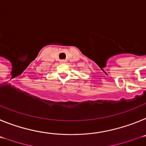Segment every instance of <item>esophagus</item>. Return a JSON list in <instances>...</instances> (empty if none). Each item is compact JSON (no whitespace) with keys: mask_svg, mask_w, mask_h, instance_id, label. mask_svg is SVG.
<instances>
[{"mask_svg":"<svg viewBox=\"0 0 146 146\" xmlns=\"http://www.w3.org/2000/svg\"><path fill=\"white\" fill-rule=\"evenodd\" d=\"M60 63H61V64H64V63H66V60H64V59H62V60L60 61Z\"/></svg>","mask_w":146,"mask_h":146,"instance_id":"esophagus-1","label":"esophagus"}]
</instances>
